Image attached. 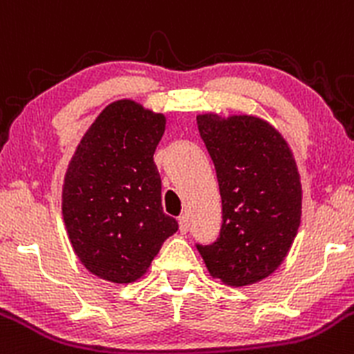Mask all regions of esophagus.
<instances>
[{"label":"esophagus","mask_w":354,"mask_h":354,"mask_svg":"<svg viewBox=\"0 0 354 354\" xmlns=\"http://www.w3.org/2000/svg\"><path fill=\"white\" fill-rule=\"evenodd\" d=\"M188 227H189L188 217H187V215H181V217H180V230H181V234H187L188 232Z\"/></svg>","instance_id":"esophagus-1"}]
</instances>
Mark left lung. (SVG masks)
I'll return each mask as SVG.
<instances>
[{
    "instance_id": "8db88e82",
    "label": "left lung",
    "mask_w": 354,
    "mask_h": 354,
    "mask_svg": "<svg viewBox=\"0 0 354 354\" xmlns=\"http://www.w3.org/2000/svg\"><path fill=\"white\" fill-rule=\"evenodd\" d=\"M200 136L217 171L221 236L198 244L212 278L245 286L283 263L300 227L302 185L286 140L252 115H196Z\"/></svg>"
}]
</instances>
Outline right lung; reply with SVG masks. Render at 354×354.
Listing matches in <instances>:
<instances>
[{
    "mask_svg": "<svg viewBox=\"0 0 354 354\" xmlns=\"http://www.w3.org/2000/svg\"><path fill=\"white\" fill-rule=\"evenodd\" d=\"M166 117L133 100L102 110L77 144L62 185V217L89 273L133 283L178 230L162 212L154 151Z\"/></svg>",
    "mask_w": 354,
    "mask_h": 354,
    "instance_id": "right-lung-1",
    "label": "right lung"
}]
</instances>
